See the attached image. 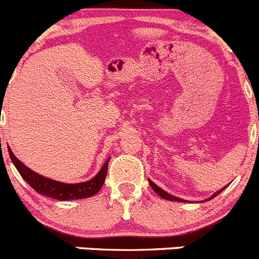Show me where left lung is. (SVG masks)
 Instances as JSON below:
<instances>
[{
  "instance_id": "obj_1",
  "label": "left lung",
  "mask_w": 259,
  "mask_h": 259,
  "mask_svg": "<svg viewBox=\"0 0 259 259\" xmlns=\"http://www.w3.org/2000/svg\"><path fill=\"white\" fill-rule=\"evenodd\" d=\"M148 183H150L151 188H152V189H153V190H155V193H156V194H157V195H158V196H161V198H162V199H166V200H170V201H184V200H181V199L176 198V196H174V195H170V194H168V193H166V191H163V190H162V189H161V188H158V186H157V185H156V184H153V183H152V181H151V180H150V179H148ZM222 190H224V188H223V189H222ZM222 190H220V191H222ZM220 191H218V193H215V194H214V195H213V196H211V198H210V199L215 198V196L218 195V194H219V193H220ZM210 199H209V200H210Z\"/></svg>"
}]
</instances>
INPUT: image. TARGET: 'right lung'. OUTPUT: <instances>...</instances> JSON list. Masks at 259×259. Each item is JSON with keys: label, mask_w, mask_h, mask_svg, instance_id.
I'll return each instance as SVG.
<instances>
[{"label": "right lung", "mask_w": 259, "mask_h": 259, "mask_svg": "<svg viewBox=\"0 0 259 259\" xmlns=\"http://www.w3.org/2000/svg\"><path fill=\"white\" fill-rule=\"evenodd\" d=\"M10 157H11L12 162H14L15 167L20 172L25 181L34 189L36 193L41 194V195L49 196V198L56 199V200H75V199H85L89 196H93L101 190L103 186L104 180L107 176V170H108V161H106L103 166H102L101 171L94 176L92 180L85 181V183H79V184H65V183H59V181L51 180V179L44 178V176L39 175L35 171L30 170L27 166H25L14 152L11 148L9 147Z\"/></svg>", "instance_id": "add662e5"}]
</instances>
